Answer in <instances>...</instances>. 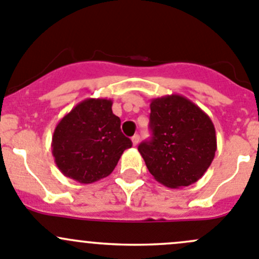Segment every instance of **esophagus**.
<instances>
[{
  "mask_svg": "<svg viewBox=\"0 0 259 259\" xmlns=\"http://www.w3.org/2000/svg\"><path fill=\"white\" fill-rule=\"evenodd\" d=\"M139 135H134V137L132 138V142H133V145H138V143H139Z\"/></svg>",
  "mask_w": 259,
  "mask_h": 259,
  "instance_id": "obj_1",
  "label": "esophagus"
}]
</instances>
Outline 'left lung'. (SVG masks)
<instances>
[{"instance_id": "8db88e82", "label": "left lung", "mask_w": 259, "mask_h": 259, "mask_svg": "<svg viewBox=\"0 0 259 259\" xmlns=\"http://www.w3.org/2000/svg\"><path fill=\"white\" fill-rule=\"evenodd\" d=\"M152 139L138 147L155 181L169 188L197 182L217 152L215 126L209 115L181 95L150 101Z\"/></svg>"}]
</instances>
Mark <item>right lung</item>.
Wrapping results in <instances>:
<instances>
[{"mask_svg": "<svg viewBox=\"0 0 259 259\" xmlns=\"http://www.w3.org/2000/svg\"><path fill=\"white\" fill-rule=\"evenodd\" d=\"M111 107V100L86 99L58 122L52 153L66 177L84 185L102 180L114 170L124 150L132 148Z\"/></svg>", "mask_w": 259, "mask_h": 259, "instance_id": "right-lung-1", "label": "right lung"}]
</instances>
